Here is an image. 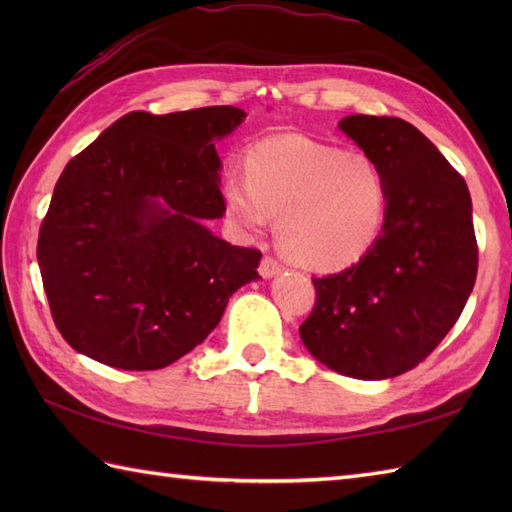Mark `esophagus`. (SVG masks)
Returning <instances> with one entry per match:
<instances>
[{
	"mask_svg": "<svg viewBox=\"0 0 512 512\" xmlns=\"http://www.w3.org/2000/svg\"><path fill=\"white\" fill-rule=\"evenodd\" d=\"M281 270V264L277 262L275 257H270V255H266L264 259H262V264H259V275H262L264 279H270V277H275L277 273Z\"/></svg>",
	"mask_w": 512,
	"mask_h": 512,
	"instance_id": "1",
	"label": "esophagus"
}]
</instances>
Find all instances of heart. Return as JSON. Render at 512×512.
I'll use <instances>...</instances> for the list:
<instances>
[{
	"label": "heart",
	"mask_w": 512,
	"mask_h": 512,
	"mask_svg": "<svg viewBox=\"0 0 512 512\" xmlns=\"http://www.w3.org/2000/svg\"><path fill=\"white\" fill-rule=\"evenodd\" d=\"M228 222L239 233H262L279 215L277 242L292 262L319 273L350 268L369 253L387 217V180L365 151L281 134L246 154V176L222 184Z\"/></svg>",
	"instance_id": "1"
}]
</instances>
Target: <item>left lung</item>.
Returning a JSON list of instances; mask_svg holds the SVG:
<instances>
[{
  "mask_svg": "<svg viewBox=\"0 0 512 512\" xmlns=\"http://www.w3.org/2000/svg\"><path fill=\"white\" fill-rule=\"evenodd\" d=\"M339 127L383 169L387 217L361 262L312 279L317 299L299 334L334 372L394 378L436 350L475 286L471 193L438 147L402 118L354 114Z\"/></svg>",
  "mask_w": 512,
  "mask_h": 512,
  "instance_id": "obj_1",
  "label": "left lung"
}]
</instances>
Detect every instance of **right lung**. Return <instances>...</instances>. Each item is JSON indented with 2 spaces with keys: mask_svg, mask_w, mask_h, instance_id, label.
I'll return each instance as SVG.
<instances>
[{
  "mask_svg": "<svg viewBox=\"0 0 512 512\" xmlns=\"http://www.w3.org/2000/svg\"><path fill=\"white\" fill-rule=\"evenodd\" d=\"M244 116L231 105L129 112L65 165L37 262L54 325L76 352L129 372L167 367L259 277L257 248L202 224L224 215L215 143Z\"/></svg>",
  "mask_w": 512,
  "mask_h": 512,
  "instance_id": "right-lung-1",
  "label": "right lung"
}]
</instances>
